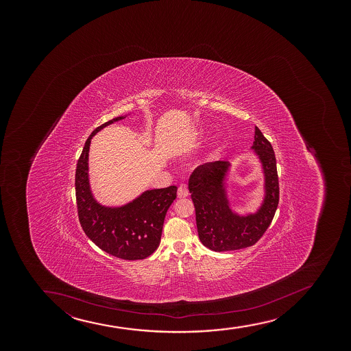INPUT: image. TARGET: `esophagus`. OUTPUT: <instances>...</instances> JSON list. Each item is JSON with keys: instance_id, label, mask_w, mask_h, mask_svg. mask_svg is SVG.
I'll return each instance as SVG.
<instances>
[{"instance_id": "34e87169", "label": "esophagus", "mask_w": 351, "mask_h": 351, "mask_svg": "<svg viewBox=\"0 0 351 351\" xmlns=\"http://www.w3.org/2000/svg\"><path fill=\"white\" fill-rule=\"evenodd\" d=\"M189 195V189H187V186L186 185H180L179 186V189H178V197H186Z\"/></svg>"}]
</instances>
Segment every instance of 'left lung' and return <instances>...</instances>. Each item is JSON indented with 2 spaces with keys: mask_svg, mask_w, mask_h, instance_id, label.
Returning a JSON list of instances; mask_svg holds the SVG:
<instances>
[{
  "mask_svg": "<svg viewBox=\"0 0 351 351\" xmlns=\"http://www.w3.org/2000/svg\"><path fill=\"white\" fill-rule=\"evenodd\" d=\"M255 149L266 177V197L254 215L239 217L230 210L222 179L230 162L215 161L197 166L190 176L189 190L195 207L197 234L204 246L214 252H228L253 246L262 238L278 208V169L274 149L255 126Z\"/></svg>",
  "mask_w": 351,
  "mask_h": 351,
  "instance_id": "1",
  "label": "left lung"
}]
</instances>
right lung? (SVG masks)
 Segmentation results:
<instances>
[{
	"label": "right lung",
	"mask_w": 351,
	"mask_h": 351,
	"mask_svg": "<svg viewBox=\"0 0 351 351\" xmlns=\"http://www.w3.org/2000/svg\"><path fill=\"white\" fill-rule=\"evenodd\" d=\"M113 118L98 126L85 141L75 174L78 220L86 237L108 254L123 260H143L160 243L166 212L177 197V186L146 191L121 208L98 205L90 192L88 157L91 138L99 130L121 121Z\"/></svg>",
	"instance_id": "1"
}]
</instances>
